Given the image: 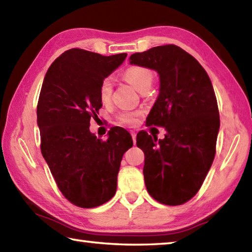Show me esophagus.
<instances>
[{"label":"esophagus","instance_id":"34e87169","mask_svg":"<svg viewBox=\"0 0 252 252\" xmlns=\"http://www.w3.org/2000/svg\"><path fill=\"white\" fill-rule=\"evenodd\" d=\"M131 135H132V139H133V142L135 143V140H136V133L134 131H131Z\"/></svg>","mask_w":252,"mask_h":252}]
</instances>
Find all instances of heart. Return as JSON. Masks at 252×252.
I'll return each mask as SVG.
<instances>
[{
  "instance_id": "1",
  "label": "heart",
  "mask_w": 252,
  "mask_h": 252,
  "mask_svg": "<svg viewBox=\"0 0 252 252\" xmlns=\"http://www.w3.org/2000/svg\"><path fill=\"white\" fill-rule=\"evenodd\" d=\"M125 79L138 91H141L143 88L151 85L153 80L152 72L143 66H132L125 72ZM112 94V82L110 79L102 81L99 89V96L102 103H108ZM139 112H123L119 116L118 120L122 125L132 126L138 121Z\"/></svg>"
}]
</instances>
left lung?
I'll return each mask as SVG.
<instances>
[{"instance_id": "1", "label": "left lung", "mask_w": 252, "mask_h": 252, "mask_svg": "<svg viewBox=\"0 0 252 252\" xmlns=\"http://www.w3.org/2000/svg\"><path fill=\"white\" fill-rule=\"evenodd\" d=\"M130 64L159 74L147 123L167 131L159 140L146 131L136 135L147 190L157 201L179 206L198 192L215 159L220 119L212 83L197 60L173 44L132 54Z\"/></svg>"}]
</instances>
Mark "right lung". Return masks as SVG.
<instances>
[{"mask_svg":"<svg viewBox=\"0 0 252 252\" xmlns=\"http://www.w3.org/2000/svg\"><path fill=\"white\" fill-rule=\"evenodd\" d=\"M126 53L103 57L81 49L65 51L51 64L37 103L41 152L62 194L80 208L99 207L116 194L122 157L133 146L120 126L102 141L90 120L102 106L100 85Z\"/></svg>","mask_w":252,"mask_h":252,"instance_id":"right-lung-1","label":"right lung"}]
</instances>
